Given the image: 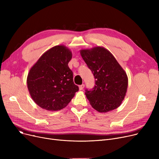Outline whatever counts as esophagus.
I'll list each match as a JSON object with an SVG mask.
<instances>
[{
	"mask_svg": "<svg viewBox=\"0 0 159 159\" xmlns=\"http://www.w3.org/2000/svg\"><path fill=\"white\" fill-rule=\"evenodd\" d=\"M84 84H82V85H80L79 86V89L80 90H82V89H84Z\"/></svg>",
	"mask_w": 159,
	"mask_h": 159,
	"instance_id": "34e87169",
	"label": "esophagus"
}]
</instances>
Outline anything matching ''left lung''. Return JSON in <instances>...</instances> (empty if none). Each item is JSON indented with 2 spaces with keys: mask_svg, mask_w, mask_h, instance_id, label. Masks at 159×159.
<instances>
[{
  "mask_svg": "<svg viewBox=\"0 0 159 159\" xmlns=\"http://www.w3.org/2000/svg\"><path fill=\"white\" fill-rule=\"evenodd\" d=\"M80 53L95 79L94 88L86 89L85 92L91 106L101 113L117 108L127 91L126 73L114 56L103 47L81 49Z\"/></svg>",
  "mask_w": 159,
  "mask_h": 159,
  "instance_id": "obj_1",
  "label": "left lung"
}]
</instances>
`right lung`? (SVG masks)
Returning <instances> with one entry per match:
<instances>
[{"instance_id":"obj_1","label":"right lung","mask_w":159,"mask_h":159,"mask_svg":"<svg viewBox=\"0 0 159 159\" xmlns=\"http://www.w3.org/2000/svg\"><path fill=\"white\" fill-rule=\"evenodd\" d=\"M70 50L62 45L49 49L32 66L27 77L30 94L40 107L58 111L65 107L79 91L68 63Z\"/></svg>"}]
</instances>
